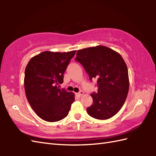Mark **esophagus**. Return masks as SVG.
<instances>
[{
	"instance_id": "obj_1",
	"label": "esophagus",
	"mask_w": 156,
	"mask_h": 156,
	"mask_svg": "<svg viewBox=\"0 0 156 156\" xmlns=\"http://www.w3.org/2000/svg\"><path fill=\"white\" fill-rule=\"evenodd\" d=\"M83 94H84V92L81 90V91L79 92L78 93H77V95H78V96H79V97H81V96L83 95Z\"/></svg>"
}]
</instances>
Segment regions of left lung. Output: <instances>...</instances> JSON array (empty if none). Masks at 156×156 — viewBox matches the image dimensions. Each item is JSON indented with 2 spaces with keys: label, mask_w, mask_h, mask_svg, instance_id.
<instances>
[{
  "label": "left lung",
  "mask_w": 156,
  "mask_h": 156,
  "mask_svg": "<svg viewBox=\"0 0 156 156\" xmlns=\"http://www.w3.org/2000/svg\"><path fill=\"white\" fill-rule=\"evenodd\" d=\"M75 60L83 66L90 81L97 80V92L87 108L90 117L105 120L113 117L125 103L129 87L128 69L121 55L102 45L78 50Z\"/></svg>",
  "instance_id": "1"
}]
</instances>
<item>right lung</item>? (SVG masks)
I'll list each match as a JSON object with an SVG mask.
<instances>
[{"label":"right lung","mask_w":156,"mask_h":156,"mask_svg":"<svg viewBox=\"0 0 156 156\" xmlns=\"http://www.w3.org/2000/svg\"><path fill=\"white\" fill-rule=\"evenodd\" d=\"M76 51H44L32 58L26 66V97L39 117L48 122L65 118L75 101L74 93L59 88L64 74Z\"/></svg>","instance_id":"add662e5"}]
</instances>
